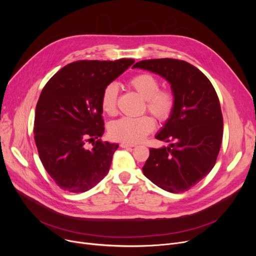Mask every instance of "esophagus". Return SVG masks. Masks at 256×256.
Masks as SVG:
<instances>
[{"mask_svg":"<svg viewBox=\"0 0 256 256\" xmlns=\"http://www.w3.org/2000/svg\"><path fill=\"white\" fill-rule=\"evenodd\" d=\"M120 146L122 147V148H128V147H134L135 145H134V144H130V143H124V142H122V143H120Z\"/></svg>","mask_w":256,"mask_h":256,"instance_id":"34e87169","label":"esophagus"}]
</instances>
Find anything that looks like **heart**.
I'll use <instances>...</instances> for the list:
<instances>
[{"label": "heart", "instance_id": "b5f03b06", "mask_svg": "<svg viewBox=\"0 0 256 256\" xmlns=\"http://www.w3.org/2000/svg\"><path fill=\"white\" fill-rule=\"evenodd\" d=\"M128 85L145 100L144 109L148 110L158 122L164 124L171 118L176 104V94L169 88H160V80L154 76L147 72L138 74L130 78ZM117 100V86L106 85L100 96L102 111L109 116H115L118 112ZM154 126V120L150 115L122 117L110 124L109 134L114 140L134 144L141 142Z\"/></svg>", "mask_w": 256, "mask_h": 256}]
</instances>
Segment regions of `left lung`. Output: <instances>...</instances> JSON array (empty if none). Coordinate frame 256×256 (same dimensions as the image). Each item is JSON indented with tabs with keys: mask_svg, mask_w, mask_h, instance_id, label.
<instances>
[{
	"mask_svg": "<svg viewBox=\"0 0 256 256\" xmlns=\"http://www.w3.org/2000/svg\"><path fill=\"white\" fill-rule=\"evenodd\" d=\"M132 67L165 78L176 98L171 118L156 136L171 144L150 150L144 176L167 192L188 191L210 172L220 152L223 116L217 92L202 72L182 60H142Z\"/></svg>",
	"mask_w": 256,
	"mask_h": 256,
	"instance_id": "obj_1",
	"label": "left lung"
}]
</instances>
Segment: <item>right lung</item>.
Wrapping results in <instances>:
<instances>
[{
  "label": "right lung",
  "instance_id": "1",
  "mask_svg": "<svg viewBox=\"0 0 256 256\" xmlns=\"http://www.w3.org/2000/svg\"><path fill=\"white\" fill-rule=\"evenodd\" d=\"M134 62L76 61L54 74L40 93L34 139L44 167L61 189L86 192L109 172L118 144L100 139L104 130L100 96ZM91 140L92 148L87 149Z\"/></svg>",
  "mask_w": 256,
  "mask_h": 256
}]
</instances>
